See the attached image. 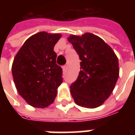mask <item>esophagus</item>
Here are the masks:
<instances>
[{"mask_svg":"<svg viewBox=\"0 0 135 135\" xmlns=\"http://www.w3.org/2000/svg\"><path fill=\"white\" fill-rule=\"evenodd\" d=\"M62 68H63V71H66V69H67V65H65V66H64Z\"/></svg>","mask_w":135,"mask_h":135,"instance_id":"esophagus-1","label":"esophagus"}]
</instances>
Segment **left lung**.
Listing matches in <instances>:
<instances>
[{"mask_svg": "<svg viewBox=\"0 0 135 135\" xmlns=\"http://www.w3.org/2000/svg\"><path fill=\"white\" fill-rule=\"evenodd\" d=\"M68 40L81 60L79 76L70 86L72 98L79 106L98 107L115 88L119 75L118 58L103 39L93 34L71 35Z\"/></svg>", "mask_w": 135, "mask_h": 135, "instance_id": "8db88e82", "label": "left lung"}]
</instances>
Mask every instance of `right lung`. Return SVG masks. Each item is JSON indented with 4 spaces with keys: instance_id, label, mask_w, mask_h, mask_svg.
I'll return each instance as SVG.
<instances>
[{
    "instance_id": "right-lung-1",
    "label": "right lung",
    "mask_w": 135,
    "mask_h": 135,
    "mask_svg": "<svg viewBox=\"0 0 135 135\" xmlns=\"http://www.w3.org/2000/svg\"><path fill=\"white\" fill-rule=\"evenodd\" d=\"M61 34L40 32L25 42L13 59L12 75L19 94L35 108L53 103L63 82L62 69L56 64L54 46Z\"/></svg>"
}]
</instances>
